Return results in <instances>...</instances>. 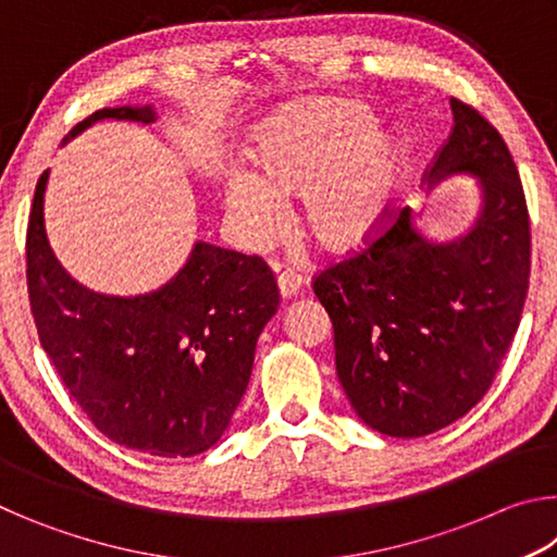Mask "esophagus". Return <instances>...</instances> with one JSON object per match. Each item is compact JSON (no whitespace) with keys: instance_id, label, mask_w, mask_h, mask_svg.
<instances>
[{"instance_id":"obj_1","label":"esophagus","mask_w":557,"mask_h":557,"mask_svg":"<svg viewBox=\"0 0 557 557\" xmlns=\"http://www.w3.org/2000/svg\"><path fill=\"white\" fill-rule=\"evenodd\" d=\"M277 268V265H275ZM280 270V268H277ZM305 277H301L299 275V272H295V270H282L280 272V275H277V287H280V295L282 297H295L297 295V292L301 289V287H305Z\"/></svg>"}]
</instances>
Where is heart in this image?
I'll return each mask as SVG.
<instances>
[{"label":"heart","mask_w":557,"mask_h":557,"mask_svg":"<svg viewBox=\"0 0 557 557\" xmlns=\"http://www.w3.org/2000/svg\"><path fill=\"white\" fill-rule=\"evenodd\" d=\"M363 106L324 100L272 120L256 139L258 174L225 184L235 228L268 248L287 228L285 199H305V228L326 250H354L381 228L398 196L400 154L388 135H371Z\"/></svg>","instance_id":"obj_1"}]
</instances>
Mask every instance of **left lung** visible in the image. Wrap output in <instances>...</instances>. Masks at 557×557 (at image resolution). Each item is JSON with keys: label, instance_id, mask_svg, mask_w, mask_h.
<instances>
[{"label": "left lung", "instance_id": "obj_1", "mask_svg": "<svg viewBox=\"0 0 557 557\" xmlns=\"http://www.w3.org/2000/svg\"><path fill=\"white\" fill-rule=\"evenodd\" d=\"M455 125L432 178L469 172L482 213L457 243H430L410 209L314 275L334 324L336 373L366 425L425 437L467 414L492 381L521 324L531 277V215L504 137L457 98Z\"/></svg>", "mask_w": 557, "mask_h": 557}]
</instances>
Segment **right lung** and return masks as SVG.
<instances>
[{"mask_svg": "<svg viewBox=\"0 0 557 557\" xmlns=\"http://www.w3.org/2000/svg\"><path fill=\"white\" fill-rule=\"evenodd\" d=\"M152 120V108H102L90 122ZM36 184L26 231V285L44 351L108 440L154 457H194L219 442L248 388L256 344L277 312V280L260 256L196 243L162 289L96 295L65 275L44 228Z\"/></svg>", "mask_w": 557, "mask_h": 557, "instance_id": "add662e5", "label": "right lung"}]
</instances>
